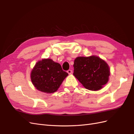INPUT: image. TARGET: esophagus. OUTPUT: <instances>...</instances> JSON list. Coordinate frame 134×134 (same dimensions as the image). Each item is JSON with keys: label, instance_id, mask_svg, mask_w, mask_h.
Instances as JSON below:
<instances>
[{"label": "esophagus", "instance_id": "34e87169", "mask_svg": "<svg viewBox=\"0 0 134 134\" xmlns=\"http://www.w3.org/2000/svg\"><path fill=\"white\" fill-rule=\"evenodd\" d=\"M67 72L69 74H71V73H72V70H68V71H67Z\"/></svg>", "mask_w": 134, "mask_h": 134}]
</instances>
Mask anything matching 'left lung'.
I'll list each match as a JSON object with an SVG mask.
<instances>
[{
    "mask_svg": "<svg viewBox=\"0 0 134 134\" xmlns=\"http://www.w3.org/2000/svg\"><path fill=\"white\" fill-rule=\"evenodd\" d=\"M73 66L74 75L89 90H99L108 82L109 66L98 56L76 58Z\"/></svg>",
    "mask_w": 134,
    "mask_h": 134,
    "instance_id": "obj_1",
    "label": "left lung"
}]
</instances>
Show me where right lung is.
Masks as SVG:
<instances>
[{"instance_id":"obj_1","label":"right lung","mask_w":134,"mask_h":134,"mask_svg":"<svg viewBox=\"0 0 134 134\" xmlns=\"http://www.w3.org/2000/svg\"><path fill=\"white\" fill-rule=\"evenodd\" d=\"M68 75L60 64L50 59L39 61L32 70L31 78L32 84L41 92L51 93L56 92L64 79Z\"/></svg>"}]
</instances>
